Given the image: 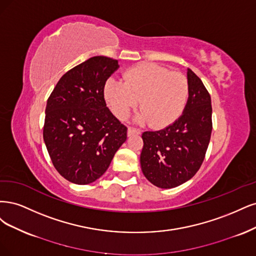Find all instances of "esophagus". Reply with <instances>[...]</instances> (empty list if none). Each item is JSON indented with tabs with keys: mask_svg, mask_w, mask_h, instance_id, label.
<instances>
[{
	"mask_svg": "<svg viewBox=\"0 0 256 256\" xmlns=\"http://www.w3.org/2000/svg\"><path fill=\"white\" fill-rule=\"evenodd\" d=\"M140 134V130L137 128H128V136H133V135H138Z\"/></svg>",
	"mask_w": 256,
	"mask_h": 256,
	"instance_id": "esophagus-1",
	"label": "esophagus"
}]
</instances>
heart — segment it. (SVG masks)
Masks as SVG:
<instances>
[{
  "mask_svg": "<svg viewBox=\"0 0 256 256\" xmlns=\"http://www.w3.org/2000/svg\"><path fill=\"white\" fill-rule=\"evenodd\" d=\"M104 98L110 110L124 119L140 100L136 121L166 128L184 112L189 83L182 73L171 72L156 64H142L124 73V82L110 78L104 86Z\"/></svg>",
  "mask_w": 256,
  "mask_h": 256,
  "instance_id": "b5f03b06",
  "label": "heart"
}]
</instances>
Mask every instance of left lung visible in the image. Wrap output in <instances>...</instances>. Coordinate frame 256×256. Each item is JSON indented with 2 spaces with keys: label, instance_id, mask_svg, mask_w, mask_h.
I'll use <instances>...</instances> for the list:
<instances>
[{
  "label": "left lung",
  "instance_id": "1",
  "mask_svg": "<svg viewBox=\"0 0 256 256\" xmlns=\"http://www.w3.org/2000/svg\"><path fill=\"white\" fill-rule=\"evenodd\" d=\"M187 80L189 98L180 117L167 128L142 136V173L160 188H173L190 180L200 169L210 140V96L190 69Z\"/></svg>",
  "mask_w": 256,
  "mask_h": 256
}]
</instances>
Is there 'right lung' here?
<instances>
[{
  "instance_id": "right-lung-1",
  "label": "right lung",
  "mask_w": 256,
  "mask_h": 256,
  "mask_svg": "<svg viewBox=\"0 0 256 256\" xmlns=\"http://www.w3.org/2000/svg\"><path fill=\"white\" fill-rule=\"evenodd\" d=\"M118 60L94 56L64 74L46 107L44 140L60 174L86 185L101 178L126 140L128 128L104 98Z\"/></svg>"
}]
</instances>
